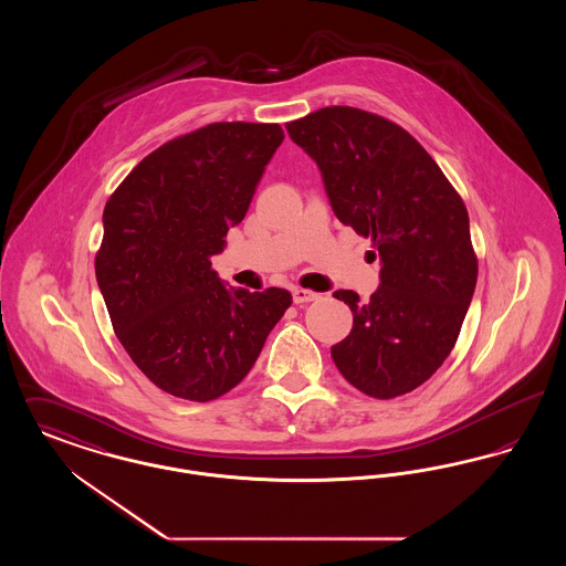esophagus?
Returning <instances> with one entry per match:
<instances>
[{"label":"esophagus","mask_w":566,"mask_h":566,"mask_svg":"<svg viewBox=\"0 0 566 566\" xmlns=\"http://www.w3.org/2000/svg\"><path fill=\"white\" fill-rule=\"evenodd\" d=\"M314 298H318L316 293H312V291H305V289H293V301H295L296 305H301V303H310V301H314Z\"/></svg>","instance_id":"1"}]
</instances>
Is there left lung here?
Masks as SVG:
<instances>
[{
  "label": "left lung",
  "mask_w": 566,
  "mask_h": 566,
  "mask_svg": "<svg viewBox=\"0 0 566 566\" xmlns=\"http://www.w3.org/2000/svg\"><path fill=\"white\" fill-rule=\"evenodd\" d=\"M286 129L321 167L335 216L371 238L381 261L367 303L354 291L333 293L354 324L331 356L369 397L411 392L450 356L475 291L467 208L418 139L384 116L328 106Z\"/></svg>",
  "instance_id": "8db88e82"
}]
</instances>
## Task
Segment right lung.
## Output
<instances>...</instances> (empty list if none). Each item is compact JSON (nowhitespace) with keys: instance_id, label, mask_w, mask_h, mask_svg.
<instances>
[{"instance_id":"1","label":"right lung","mask_w":566,"mask_h":566,"mask_svg":"<svg viewBox=\"0 0 566 566\" xmlns=\"http://www.w3.org/2000/svg\"><path fill=\"white\" fill-rule=\"evenodd\" d=\"M282 139L275 123H212L159 146L109 195L97 284L123 348L174 397L235 388L293 303L284 289H227L210 261Z\"/></svg>"}]
</instances>
